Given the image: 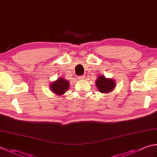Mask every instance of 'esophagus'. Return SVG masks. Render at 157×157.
<instances>
[{"label":"esophagus","instance_id":"34e87169","mask_svg":"<svg viewBox=\"0 0 157 157\" xmlns=\"http://www.w3.org/2000/svg\"><path fill=\"white\" fill-rule=\"evenodd\" d=\"M78 79H85V76H84V75L79 76V77H78Z\"/></svg>","mask_w":157,"mask_h":157}]
</instances>
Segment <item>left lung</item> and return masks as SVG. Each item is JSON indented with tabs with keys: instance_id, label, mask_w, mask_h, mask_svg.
I'll return each mask as SVG.
<instances>
[{
	"instance_id": "1",
	"label": "left lung",
	"mask_w": 157,
	"mask_h": 157,
	"mask_svg": "<svg viewBox=\"0 0 157 157\" xmlns=\"http://www.w3.org/2000/svg\"><path fill=\"white\" fill-rule=\"evenodd\" d=\"M115 81L113 79L106 78L104 75H100L96 81V87L101 93H109L115 87Z\"/></svg>"
}]
</instances>
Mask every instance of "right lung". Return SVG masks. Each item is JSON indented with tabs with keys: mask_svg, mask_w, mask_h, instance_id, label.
I'll return each mask as SVG.
<instances>
[{
	"mask_svg": "<svg viewBox=\"0 0 157 157\" xmlns=\"http://www.w3.org/2000/svg\"><path fill=\"white\" fill-rule=\"evenodd\" d=\"M50 86H51L50 88H51L52 92H54L55 94L63 95L68 90L69 82L63 78H59L57 80L51 83Z\"/></svg>",
	"mask_w": 157,
	"mask_h": 157,
	"instance_id": "add662e5",
	"label": "right lung"
}]
</instances>
